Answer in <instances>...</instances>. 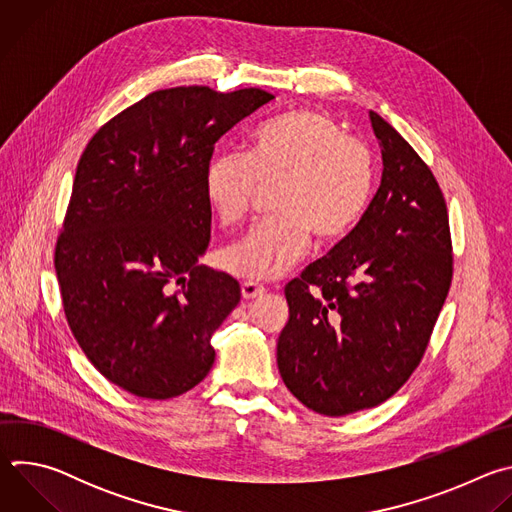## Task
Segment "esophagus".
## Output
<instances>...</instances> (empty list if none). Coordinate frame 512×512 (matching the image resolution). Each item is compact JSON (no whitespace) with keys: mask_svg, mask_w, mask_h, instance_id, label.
Returning a JSON list of instances; mask_svg holds the SVG:
<instances>
[{"mask_svg":"<svg viewBox=\"0 0 512 512\" xmlns=\"http://www.w3.org/2000/svg\"><path fill=\"white\" fill-rule=\"evenodd\" d=\"M241 294L245 300H255V298H261L265 294V287L259 285V283H253V281H245L241 285Z\"/></svg>","mask_w":512,"mask_h":512,"instance_id":"1","label":"esophagus"}]
</instances>
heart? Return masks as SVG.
Wrapping results in <instances>:
<instances>
[{"mask_svg":"<svg viewBox=\"0 0 512 512\" xmlns=\"http://www.w3.org/2000/svg\"><path fill=\"white\" fill-rule=\"evenodd\" d=\"M275 184L277 216L221 255L237 277H281L306 253L310 233L322 245L344 239L371 204L375 160L328 115L296 109L257 127L247 154H218L204 170L206 200L227 229L239 227L259 190Z\"/></svg>","mask_w":512,"mask_h":512,"instance_id":"1","label":"heart"}]
</instances>
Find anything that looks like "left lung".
Listing matches in <instances>:
<instances>
[{
  "instance_id": "8db88e82",
  "label": "left lung",
  "mask_w": 512,
  "mask_h": 512,
  "mask_svg": "<svg viewBox=\"0 0 512 512\" xmlns=\"http://www.w3.org/2000/svg\"><path fill=\"white\" fill-rule=\"evenodd\" d=\"M381 186L360 223L285 285L277 340L285 387L342 417L395 395L419 364L452 281L444 194L411 145L369 111Z\"/></svg>"
}]
</instances>
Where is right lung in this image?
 Instances as JSON below:
<instances>
[{
	"label": "right lung",
	"instance_id": "add662e5",
	"mask_svg": "<svg viewBox=\"0 0 512 512\" xmlns=\"http://www.w3.org/2000/svg\"><path fill=\"white\" fill-rule=\"evenodd\" d=\"M271 99L259 89L156 91L81 156L54 259L64 314L93 367L135 397H178L212 369L210 336L241 287L198 263L210 241L204 170L214 143Z\"/></svg>",
	"mask_w": 512,
	"mask_h": 512
}]
</instances>
